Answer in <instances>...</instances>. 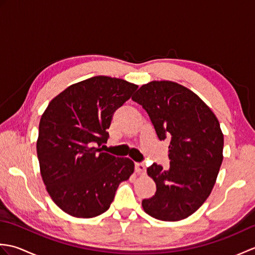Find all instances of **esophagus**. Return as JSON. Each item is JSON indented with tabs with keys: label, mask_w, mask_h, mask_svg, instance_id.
<instances>
[{
	"label": "esophagus",
	"mask_w": 255,
	"mask_h": 255,
	"mask_svg": "<svg viewBox=\"0 0 255 255\" xmlns=\"http://www.w3.org/2000/svg\"><path fill=\"white\" fill-rule=\"evenodd\" d=\"M134 170H136L137 174L142 175L145 173V166L143 163H136V165H134Z\"/></svg>",
	"instance_id": "esophagus-1"
}]
</instances>
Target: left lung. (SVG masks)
Returning a JSON list of instances; mask_svg holds the SVG:
<instances>
[{"label":"left lung","instance_id":"obj_1","mask_svg":"<svg viewBox=\"0 0 255 255\" xmlns=\"http://www.w3.org/2000/svg\"><path fill=\"white\" fill-rule=\"evenodd\" d=\"M131 99L148 113L159 139H171L170 169L155 163L147 169L156 192L142 208L162 221L185 219L208 198L223 163L218 118L197 94L172 81H151Z\"/></svg>","mask_w":255,"mask_h":255}]
</instances>
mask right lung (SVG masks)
I'll list each match as a JSON object with an SVG mask.
<instances>
[{
	"instance_id": "1",
	"label": "right lung",
	"mask_w": 255,
	"mask_h": 255,
	"mask_svg": "<svg viewBox=\"0 0 255 255\" xmlns=\"http://www.w3.org/2000/svg\"><path fill=\"white\" fill-rule=\"evenodd\" d=\"M137 89L126 80L97 75L70 85L41 115L40 174L51 199L68 215L93 218L105 213L119 184L133 173L130 159L100 147L107 141L114 113Z\"/></svg>"
}]
</instances>
